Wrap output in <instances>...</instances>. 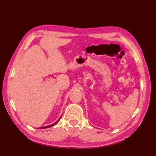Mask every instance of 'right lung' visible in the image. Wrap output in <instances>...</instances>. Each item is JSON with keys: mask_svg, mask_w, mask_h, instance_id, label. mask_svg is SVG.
<instances>
[{"mask_svg": "<svg viewBox=\"0 0 156 156\" xmlns=\"http://www.w3.org/2000/svg\"><path fill=\"white\" fill-rule=\"evenodd\" d=\"M60 118H61V116H60V118H59L58 120L56 122H55L54 123H53L52 125H48V126H43V127H40V129H47V128H49V127H51V126H54L55 125H56V124L58 122V121L60 120Z\"/></svg>", "mask_w": 156, "mask_h": 156, "instance_id": "right-lung-1", "label": "right lung"}]
</instances>
